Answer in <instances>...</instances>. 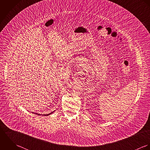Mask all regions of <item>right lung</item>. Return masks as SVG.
Wrapping results in <instances>:
<instances>
[{"label":"right lung","mask_w":150,"mask_h":150,"mask_svg":"<svg viewBox=\"0 0 150 150\" xmlns=\"http://www.w3.org/2000/svg\"><path fill=\"white\" fill-rule=\"evenodd\" d=\"M53 112H54V111H53ZM53 112H51V113H50V114H43V115H44V116H48V115H50L51 114L53 113ZM38 114V115H41V114Z\"/></svg>","instance_id":"right-lung-1"}]
</instances>
